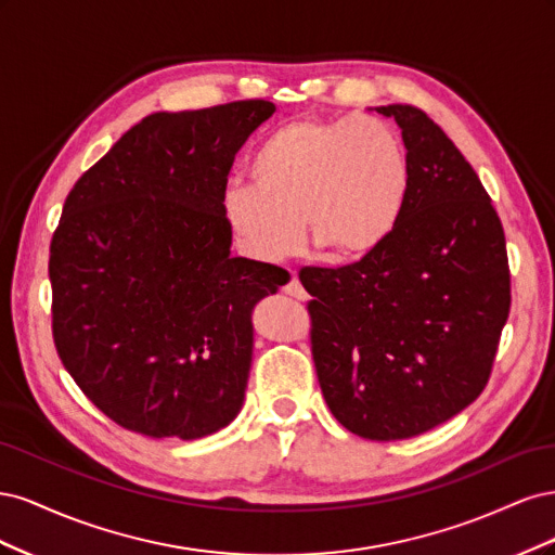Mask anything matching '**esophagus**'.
<instances>
[{
  "instance_id": "34e87169",
  "label": "esophagus",
  "mask_w": 555,
  "mask_h": 555,
  "mask_svg": "<svg viewBox=\"0 0 555 555\" xmlns=\"http://www.w3.org/2000/svg\"><path fill=\"white\" fill-rule=\"evenodd\" d=\"M282 292L287 294V296H292V298H298V300H308V292L304 289V284L298 282V278H296V275H292V278H289V282L284 284Z\"/></svg>"
}]
</instances>
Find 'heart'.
<instances>
[{"label": "heart", "mask_w": 555, "mask_h": 555, "mask_svg": "<svg viewBox=\"0 0 555 555\" xmlns=\"http://www.w3.org/2000/svg\"><path fill=\"white\" fill-rule=\"evenodd\" d=\"M249 184L222 192L233 243L257 263H280L306 227L333 261L373 257L393 236L410 194V164L396 131L377 117H304L278 127L249 162Z\"/></svg>", "instance_id": "obj_1"}]
</instances>
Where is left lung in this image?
Wrapping results in <instances>:
<instances>
[{
    "label": "left lung",
    "mask_w": 555,
    "mask_h": 555,
    "mask_svg": "<svg viewBox=\"0 0 555 555\" xmlns=\"http://www.w3.org/2000/svg\"><path fill=\"white\" fill-rule=\"evenodd\" d=\"M402 131L410 194L373 257L306 268L310 345L328 410L359 438L422 435L475 402L512 306L505 231L475 169L430 117L379 106Z\"/></svg>",
    "instance_id": "8db88e82"
}]
</instances>
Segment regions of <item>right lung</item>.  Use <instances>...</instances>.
I'll use <instances>...</instances> for the list:
<instances>
[{"instance_id": "1", "label": "right lung", "mask_w": 555, "mask_h": 555, "mask_svg": "<svg viewBox=\"0 0 555 555\" xmlns=\"http://www.w3.org/2000/svg\"><path fill=\"white\" fill-rule=\"evenodd\" d=\"M263 99L153 113L64 201L50 243L53 340L94 405L147 438L196 440L243 408L251 310L284 284L231 257L227 176Z\"/></svg>"}]
</instances>
